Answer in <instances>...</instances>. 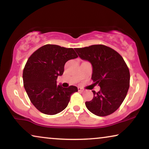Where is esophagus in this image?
I'll list each match as a JSON object with an SVG mask.
<instances>
[{"mask_svg": "<svg viewBox=\"0 0 149 149\" xmlns=\"http://www.w3.org/2000/svg\"><path fill=\"white\" fill-rule=\"evenodd\" d=\"M78 90H79V91H84V90H83V89L81 88V87H78Z\"/></svg>", "mask_w": 149, "mask_h": 149, "instance_id": "obj_1", "label": "esophagus"}]
</instances>
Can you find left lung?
Returning a JSON list of instances; mask_svg holds the SVG:
<instances>
[{"label":"left lung","mask_w":149,"mask_h":149,"mask_svg":"<svg viewBox=\"0 0 149 149\" xmlns=\"http://www.w3.org/2000/svg\"><path fill=\"white\" fill-rule=\"evenodd\" d=\"M74 49L82 60L89 61L92 65L91 79L100 87L98 92L93 91L91 101L85 102L87 109L100 117L113 113L125 98L130 87V70L123 58L104 45Z\"/></svg>","instance_id":"1"}]
</instances>
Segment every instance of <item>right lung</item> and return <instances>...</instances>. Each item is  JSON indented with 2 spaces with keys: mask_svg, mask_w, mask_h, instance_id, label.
<instances>
[{
  "mask_svg": "<svg viewBox=\"0 0 149 149\" xmlns=\"http://www.w3.org/2000/svg\"><path fill=\"white\" fill-rule=\"evenodd\" d=\"M72 48L56 45H45L35 51L26 62L23 70L24 86L36 109L46 115H54L66 109L77 87L64 88L57 85L58 76L63 74L67 61L77 58Z\"/></svg>",
  "mask_w": 149,
  "mask_h": 149,
  "instance_id": "add662e5",
  "label": "right lung"
}]
</instances>
